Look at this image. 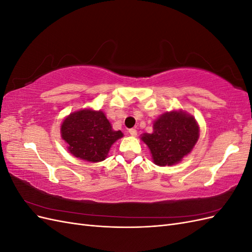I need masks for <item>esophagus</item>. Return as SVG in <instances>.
I'll use <instances>...</instances> for the list:
<instances>
[{"label":"esophagus","mask_w":252,"mask_h":252,"mask_svg":"<svg viewBox=\"0 0 252 252\" xmlns=\"http://www.w3.org/2000/svg\"><path fill=\"white\" fill-rule=\"evenodd\" d=\"M128 132L130 133V135H132V136H135L136 134H138V131H136V129H134V128L129 129V131H128Z\"/></svg>","instance_id":"esophagus-1"}]
</instances>
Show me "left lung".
<instances>
[{
	"mask_svg": "<svg viewBox=\"0 0 252 252\" xmlns=\"http://www.w3.org/2000/svg\"><path fill=\"white\" fill-rule=\"evenodd\" d=\"M199 139V126L193 117L183 111L166 112L154 124V133H145L142 141L150 149L155 164L171 166L182 161Z\"/></svg>",
	"mask_w": 252,
	"mask_h": 252,
	"instance_id": "8db88e82",
	"label": "left lung"
}]
</instances>
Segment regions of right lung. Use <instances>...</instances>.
<instances>
[{
  "mask_svg": "<svg viewBox=\"0 0 252 252\" xmlns=\"http://www.w3.org/2000/svg\"><path fill=\"white\" fill-rule=\"evenodd\" d=\"M68 149L79 158L101 162L107 157L111 145L123 136L114 131L103 111L83 109L67 117L61 127Z\"/></svg>",
  "mask_w": 252,
  "mask_h": 252,
  "instance_id": "add662e5",
  "label": "right lung"
}]
</instances>
